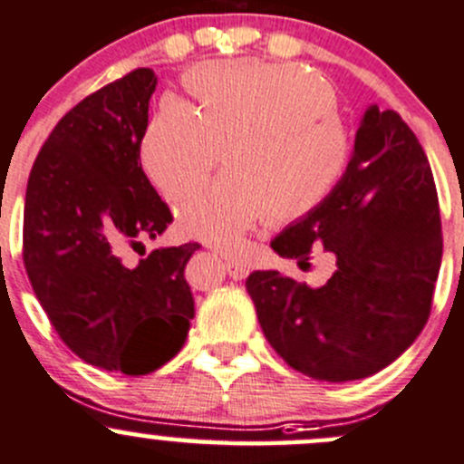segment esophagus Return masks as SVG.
Masks as SVG:
<instances>
[{
  "instance_id": "34e87169",
  "label": "esophagus",
  "mask_w": 464,
  "mask_h": 464,
  "mask_svg": "<svg viewBox=\"0 0 464 464\" xmlns=\"http://www.w3.org/2000/svg\"><path fill=\"white\" fill-rule=\"evenodd\" d=\"M226 270L234 281H241L250 275V266L243 264V261H238V259H234V256H227V255H226Z\"/></svg>"
}]
</instances>
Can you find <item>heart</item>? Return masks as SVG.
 <instances>
[{
	"mask_svg": "<svg viewBox=\"0 0 464 464\" xmlns=\"http://www.w3.org/2000/svg\"><path fill=\"white\" fill-rule=\"evenodd\" d=\"M197 109L167 98L140 140V165L165 197L197 185L226 145V174L179 205L185 237L234 247L270 214L276 223L317 212L346 179L353 138L335 91L304 66L264 60L198 64L185 75Z\"/></svg>",
	"mask_w": 464,
	"mask_h": 464,
	"instance_id": "obj_1",
	"label": "heart"
}]
</instances>
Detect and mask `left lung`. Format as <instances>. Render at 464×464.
I'll return each mask as SVG.
<instances>
[{
    "label": "left lung",
    "instance_id": "8db88e82",
    "mask_svg": "<svg viewBox=\"0 0 464 464\" xmlns=\"http://www.w3.org/2000/svg\"><path fill=\"white\" fill-rule=\"evenodd\" d=\"M270 247L299 264L333 252L337 264L319 288L276 270L247 276L261 331L285 364L314 380L351 382L407 351L431 313L442 232L427 154L400 113L366 109L337 192Z\"/></svg>",
    "mask_w": 464,
    "mask_h": 464
}]
</instances>
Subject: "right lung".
I'll list each match as a JSON object with an SVG mask.
<instances>
[{"label":"right lung","instance_id":"obj_1","mask_svg":"<svg viewBox=\"0 0 464 464\" xmlns=\"http://www.w3.org/2000/svg\"><path fill=\"white\" fill-rule=\"evenodd\" d=\"M154 71L136 69L75 104L33 162L24 203V267L62 342L87 364L125 375L160 369L194 317L185 266L198 243L142 247L174 218L140 165Z\"/></svg>","mask_w":464,"mask_h":464}]
</instances>
